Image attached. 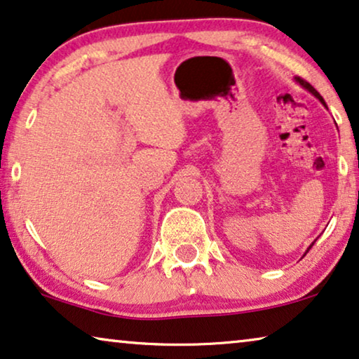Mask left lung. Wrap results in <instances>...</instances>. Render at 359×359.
Returning <instances> with one entry per match:
<instances>
[{"label":"left lung","mask_w":359,"mask_h":359,"mask_svg":"<svg viewBox=\"0 0 359 359\" xmlns=\"http://www.w3.org/2000/svg\"><path fill=\"white\" fill-rule=\"evenodd\" d=\"M295 80H297V82L299 83V85H302V87H304V88H306L308 90V92H311L314 96H316V98L320 101V103H323L324 106H325V108H327V104H325V101H324V98H323V96H320L318 92H316V90H314L313 88V85H309L308 82H306V80H303V79H299V77H295ZM314 242H316V240H314ZM314 242L311 243V247H313V245H314ZM311 247H309V248H311ZM309 248H308V251H309ZM308 251H306V253H308ZM306 253H304V255H306Z\"/></svg>","instance_id":"left-lung-1"}]
</instances>
